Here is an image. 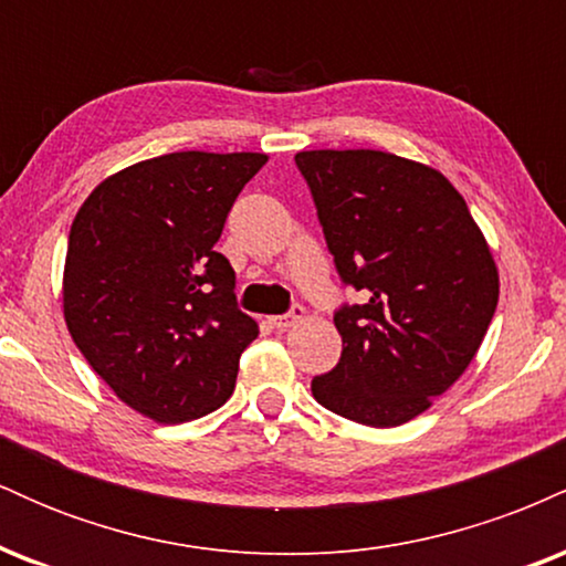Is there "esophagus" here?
Listing matches in <instances>:
<instances>
[{
  "label": "esophagus",
  "mask_w": 566,
  "mask_h": 566,
  "mask_svg": "<svg viewBox=\"0 0 566 566\" xmlns=\"http://www.w3.org/2000/svg\"><path fill=\"white\" fill-rule=\"evenodd\" d=\"M269 322L274 324V327H279V329L295 327V324L305 322V308H303V305H295V308H292L290 314H284V316H269Z\"/></svg>",
  "instance_id": "obj_1"
}]
</instances>
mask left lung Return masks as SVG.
I'll return each instance as SVG.
<instances>
[{
    "label": "left lung",
    "mask_w": 566,
    "mask_h": 566,
    "mask_svg": "<svg viewBox=\"0 0 566 566\" xmlns=\"http://www.w3.org/2000/svg\"><path fill=\"white\" fill-rule=\"evenodd\" d=\"M337 274L367 303L335 314L343 354L311 382L354 423L394 428L458 382L497 308L482 229L439 170L375 148L297 151Z\"/></svg>",
    "instance_id": "8db88e82"
}]
</instances>
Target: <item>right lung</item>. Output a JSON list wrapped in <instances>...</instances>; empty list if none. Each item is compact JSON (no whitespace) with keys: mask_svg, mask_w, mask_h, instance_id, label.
I'll list each match as a JSON object with an SVG mask.
<instances>
[{"mask_svg":"<svg viewBox=\"0 0 566 566\" xmlns=\"http://www.w3.org/2000/svg\"><path fill=\"white\" fill-rule=\"evenodd\" d=\"M265 161L255 151L143 159L101 180L71 223L63 319L90 367L154 423L226 405L258 337L216 244Z\"/></svg>","mask_w":566,"mask_h":566,"instance_id":"obj_1","label":"right lung"}]
</instances>
